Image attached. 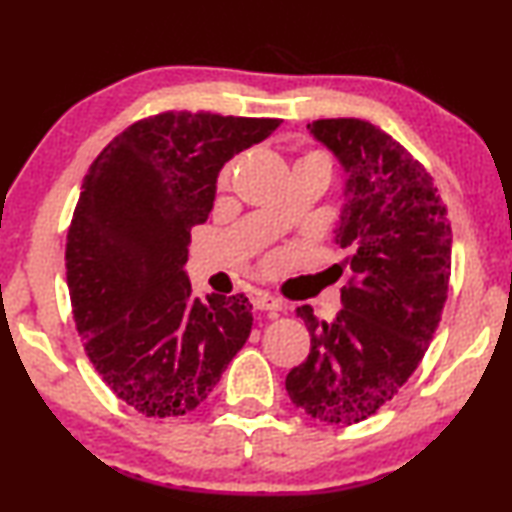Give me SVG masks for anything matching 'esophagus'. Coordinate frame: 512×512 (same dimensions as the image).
Masks as SVG:
<instances>
[{
	"label": "esophagus",
	"instance_id": "34e87169",
	"mask_svg": "<svg viewBox=\"0 0 512 512\" xmlns=\"http://www.w3.org/2000/svg\"><path fill=\"white\" fill-rule=\"evenodd\" d=\"M254 307H256V310H263V312H268V310L279 312V310H282V300L272 296V293L261 291V293H256V296H254Z\"/></svg>",
	"mask_w": 512,
	"mask_h": 512
}]
</instances>
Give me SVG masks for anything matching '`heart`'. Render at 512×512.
<instances>
[{"mask_svg":"<svg viewBox=\"0 0 512 512\" xmlns=\"http://www.w3.org/2000/svg\"><path fill=\"white\" fill-rule=\"evenodd\" d=\"M300 160H317V163H324V165L331 167V163H328V156H326V153H321V151H310V153H307V156H303ZM228 177H230V165L223 167V172H221V177H219V184L221 186L228 184Z\"/></svg>","mask_w":512,"mask_h":512,"instance_id":"b5f03b06","label":"heart"}]
</instances>
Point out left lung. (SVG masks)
I'll return each instance as SVG.
<instances>
[{
  "instance_id": "8db88e82",
  "label": "left lung",
  "mask_w": 512,
  "mask_h": 512,
  "mask_svg": "<svg viewBox=\"0 0 512 512\" xmlns=\"http://www.w3.org/2000/svg\"><path fill=\"white\" fill-rule=\"evenodd\" d=\"M310 135L345 170L335 242L349 251L342 310L319 321L298 307L310 354L286 375L296 408L326 424L375 415L408 382L447 300L452 228L424 165L361 118H321Z\"/></svg>"
}]
</instances>
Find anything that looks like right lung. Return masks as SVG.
I'll use <instances>...</instances> for the list:
<instances>
[{
    "label": "right lung",
    "mask_w": 512,
    "mask_h": 512,
    "mask_svg": "<svg viewBox=\"0 0 512 512\" xmlns=\"http://www.w3.org/2000/svg\"><path fill=\"white\" fill-rule=\"evenodd\" d=\"M277 128L165 111L114 137L83 179L65 251L76 331L109 389L146 417L198 408L249 338V300L193 298L184 265L221 167Z\"/></svg>",
    "instance_id": "1"
}]
</instances>
